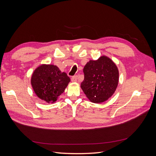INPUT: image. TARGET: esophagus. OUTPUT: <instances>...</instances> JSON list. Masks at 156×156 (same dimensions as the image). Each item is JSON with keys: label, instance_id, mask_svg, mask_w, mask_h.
Here are the masks:
<instances>
[{"label": "esophagus", "instance_id": "obj_1", "mask_svg": "<svg viewBox=\"0 0 156 156\" xmlns=\"http://www.w3.org/2000/svg\"><path fill=\"white\" fill-rule=\"evenodd\" d=\"M71 80H72V82H76L77 81V75H74V76H72V78H71Z\"/></svg>", "mask_w": 156, "mask_h": 156}]
</instances>
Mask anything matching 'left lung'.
I'll return each instance as SVG.
<instances>
[{
  "label": "left lung",
  "instance_id": "left-lung-1",
  "mask_svg": "<svg viewBox=\"0 0 156 156\" xmlns=\"http://www.w3.org/2000/svg\"><path fill=\"white\" fill-rule=\"evenodd\" d=\"M83 72L84 78L81 87L92 102L105 101L115 92L119 83V70L107 56L90 60L84 67Z\"/></svg>",
  "mask_w": 156,
  "mask_h": 156
}]
</instances>
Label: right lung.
Returning a JSON list of instances; mask_svg holds the SVG:
<instances>
[{
  "label": "right lung",
  "mask_w": 156,
  "mask_h": 156,
  "mask_svg": "<svg viewBox=\"0 0 156 156\" xmlns=\"http://www.w3.org/2000/svg\"><path fill=\"white\" fill-rule=\"evenodd\" d=\"M70 79L54 65H41L35 69L31 84L37 96L48 103H53L64 92Z\"/></svg>",
  "instance_id": "right-lung-1"
}]
</instances>
